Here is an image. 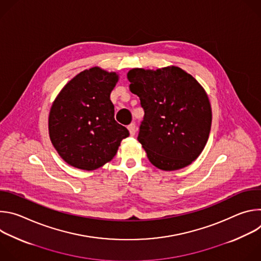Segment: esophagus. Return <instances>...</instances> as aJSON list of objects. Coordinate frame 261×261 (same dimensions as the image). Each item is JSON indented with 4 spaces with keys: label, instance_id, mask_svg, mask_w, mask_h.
Instances as JSON below:
<instances>
[{
    "label": "esophagus",
    "instance_id": "obj_1",
    "mask_svg": "<svg viewBox=\"0 0 261 261\" xmlns=\"http://www.w3.org/2000/svg\"><path fill=\"white\" fill-rule=\"evenodd\" d=\"M128 130H129L130 135H131V136H134V134H135V124H134V123L130 124V125L128 126Z\"/></svg>",
    "mask_w": 261,
    "mask_h": 261
}]
</instances>
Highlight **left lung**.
Masks as SVG:
<instances>
[{
	"label": "left lung",
	"instance_id": "8db88e82",
	"mask_svg": "<svg viewBox=\"0 0 261 261\" xmlns=\"http://www.w3.org/2000/svg\"><path fill=\"white\" fill-rule=\"evenodd\" d=\"M127 77L144 109L137 139L148 160L165 171L190 165L203 151L211 131L212 108L205 90L176 66L134 68Z\"/></svg>",
	"mask_w": 261,
	"mask_h": 261
}]
</instances>
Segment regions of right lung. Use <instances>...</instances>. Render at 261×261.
<instances>
[{
	"instance_id": "right-lung-1",
	"label": "right lung",
	"mask_w": 261,
	"mask_h": 261,
	"mask_svg": "<svg viewBox=\"0 0 261 261\" xmlns=\"http://www.w3.org/2000/svg\"><path fill=\"white\" fill-rule=\"evenodd\" d=\"M119 81L117 72L100 67L84 70L69 81L55 99L48 116L53 145L69 165L95 170L116 156L129 136L115 120L110 93Z\"/></svg>"
}]
</instances>
